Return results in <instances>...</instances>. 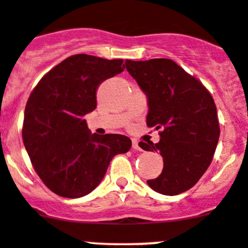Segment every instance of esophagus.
Here are the masks:
<instances>
[{
    "mask_svg": "<svg viewBox=\"0 0 248 248\" xmlns=\"http://www.w3.org/2000/svg\"><path fill=\"white\" fill-rule=\"evenodd\" d=\"M132 148L136 150H142V148L140 147V143L137 140H132Z\"/></svg>",
    "mask_w": 248,
    "mask_h": 248,
    "instance_id": "1",
    "label": "esophagus"
}]
</instances>
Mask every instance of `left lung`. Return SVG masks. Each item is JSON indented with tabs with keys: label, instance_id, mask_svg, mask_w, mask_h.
Returning a JSON list of instances; mask_svg holds the SVG:
<instances>
[{
	"label": "left lung",
	"instance_id": "obj_1",
	"mask_svg": "<svg viewBox=\"0 0 248 248\" xmlns=\"http://www.w3.org/2000/svg\"><path fill=\"white\" fill-rule=\"evenodd\" d=\"M147 96V126L161 128L158 143L140 142L149 152H160L164 168L148 186L165 196H176L197 184L212 163L219 140L214 100L202 83L169 59L124 62Z\"/></svg>",
	"mask_w": 248,
	"mask_h": 248
}]
</instances>
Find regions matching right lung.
<instances>
[{
    "label": "right lung",
    "instance_id": "right-lung-1",
    "mask_svg": "<svg viewBox=\"0 0 248 248\" xmlns=\"http://www.w3.org/2000/svg\"><path fill=\"white\" fill-rule=\"evenodd\" d=\"M122 62L73 55L46 73L28 99L24 147L39 177L61 197L90 193L113 156L131 149L128 137L92 133L84 120L95 110L99 85L121 73Z\"/></svg>",
    "mask_w": 248,
    "mask_h": 248
}]
</instances>
